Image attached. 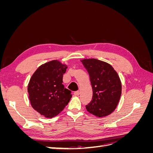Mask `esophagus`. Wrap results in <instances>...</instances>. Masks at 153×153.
Segmentation results:
<instances>
[{"instance_id": "esophagus-1", "label": "esophagus", "mask_w": 153, "mask_h": 153, "mask_svg": "<svg viewBox=\"0 0 153 153\" xmlns=\"http://www.w3.org/2000/svg\"><path fill=\"white\" fill-rule=\"evenodd\" d=\"M74 94H75V96H78L80 94V92L79 91H75V92H74Z\"/></svg>"}]
</instances>
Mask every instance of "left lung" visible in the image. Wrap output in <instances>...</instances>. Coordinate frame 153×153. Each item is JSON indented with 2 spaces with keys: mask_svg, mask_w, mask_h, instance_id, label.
<instances>
[{
  "mask_svg": "<svg viewBox=\"0 0 153 153\" xmlns=\"http://www.w3.org/2000/svg\"><path fill=\"white\" fill-rule=\"evenodd\" d=\"M80 61L89 73L92 89V100L85 106L86 109L96 117L107 116L116 108L121 98V79L107 62L96 59H84Z\"/></svg>",
  "mask_w": 153,
  "mask_h": 153,
  "instance_id": "left-lung-1",
  "label": "left lung"
}]
</instances>
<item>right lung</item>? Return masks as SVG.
Segmentation results:
<instances>
[{"mask_svg": "<svg viewBox=\"0 0 153 153\" xmlns=\"http://www.w3.org/2000/svg\"><path fill=\"white\" fill-rule=\"evenodd\" d=\"M67 68L66 64L53 60L39 66L30 77L27 88L30 105L45 117L56 116L71 98V91L62 84Z\"/></svg>", "mask_w": 153, "mask_h": 153, "instance_id": "right-lung-1", "label": "right lung"}]
</instances>
